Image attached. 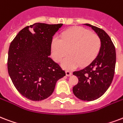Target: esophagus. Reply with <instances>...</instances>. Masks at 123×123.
Wrapping results in <instances>:
<instances>
[{"label":"esophagus","mask_w":123,"mask_h":123,"mask_svg":"<svg viewBox=\"0 0 123 123\" xmlns=\"http://www.w3.org/2000/svg\"><path fill=\"white\" fill-rule=\"evenodd\" d=\"M66 76L70 77L72 75V72H69V71H66Z\"/></svg>","instance_id":"obj_1"}]
</instances>
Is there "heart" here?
<instances>
[{"label":"heart","mask_w":123,"mask_h":123,"mask_svg":"<svg viewBox=\"0 0 123 123\" xmlns=\"http://www.w3.org/2000/svg\"><path fill=\"white\" fill-rule=\"evenodd\" d=\"M101 39L96 34L81 27H74L64 31L61 39L54 38L51 43V55L56 62L62 61V67L72 70L79 65L85 66L94 59L99 53Z\"/></svg>","instance_id":"obj_1"}]
</instances>
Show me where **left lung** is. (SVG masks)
<instances>
[{"instance_id":"1","label":"left lung","mask_w":123,"mask_h":123,"mask_svg":"<svg viewBox=\"0 0 123 123\" xmlns=\"http://www.w3.org/2000/svg\"><path fill=\"white\" fill-rule=\"evenodd\" d=\"M84 25L96 33L101 46L97 56L88 65L73 73L79 79L73 92L80 100L92 101L101 97L110 86L115 72L116 53L110 37L105 31L90 24Z\"/></svg>"}]
</instances>
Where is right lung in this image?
I'll return each mask as SVG.
<instances>
[{
    "label": "right lung",
    "mask_w": 123,
    "mask_h": 123,
    "mask_svg": "<svg viewBox=\"0 0 123 123\" xmlns=\"http://www.w3.org/2000/svg\"><path fill=\"white\" fill-rule=\"evenodd\" d=\"M62 25L35 23L26 26L10 44L8 74L18 92L31 101L49 97L57 81L66 75L49 57L53 36Z\"/></svg>",
    "instance_id": "obj_1"
}]
</instances>
